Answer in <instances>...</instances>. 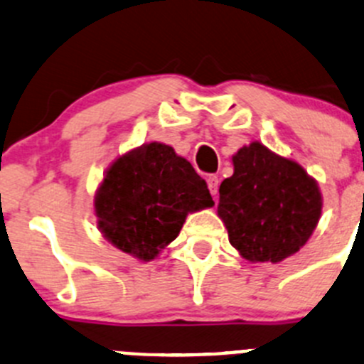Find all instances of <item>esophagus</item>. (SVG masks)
Wrapping results in <instances>:
<instances>
[{"instance_id": "34e87169", "label": "esophagus", "mask_w": 364, "mask_h": 364, "mask_svg": "<svg viewBox=\"0 0 364 364\" xmlns=\"http://www.w3.org/2000/svg\"><path fill=\"white\" fill-rule=\"evenodd\" d=\"M208 188H210L211 196H217V192H218V176H208Z\"/></svg>"}]
</instances>
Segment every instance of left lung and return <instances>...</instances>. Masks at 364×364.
Masks as SVG:
<instances>
[{
  "instance_id": "left-lung-1",
  "label": "left lung",
  "mask_w": 364,
  "mask_h": 364,
  "mask_svg": "<svg viewBox=\"0 0 364 364\" xmlns=\"http://www.w3.org/2000/svg\"><path fill=\"white\" fill-rule=\"evenodd\" d=\"M217 213L231 245L250 263H279L306 245L322 215V192L297 161L252 142L232 156Z\"/></svg>"
}]
</instances>
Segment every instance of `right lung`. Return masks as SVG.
I'll return each instance as SVG.
<instances>
[{
	"mask_svg": "<svg viewBox=\"0 0 364 364\" xmlns=\"http://www.w3.org/2000/svg\"><path fill=\"white\" fill-rule=\"evenodd\" d=\"M213 204L206 181L190 161L161 142L119 156L94 197L105 238L140 261L154 259L176 240L186 215Z\"/></svg>",
	"mask_w": 364,
	"mask_h": 364,
	"instance_id": "obj_1",
	"label": "right lung"
}]
</instances>
